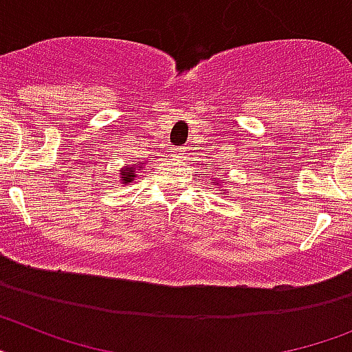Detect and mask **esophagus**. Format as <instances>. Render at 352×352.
Returning a JSON list of instances; mask_svg holds the SVG:
<instances>
[{
	"mask_svg": "<svg viewBox=\"0 0 352 352\" xmlns=\"http://www.w3.org/2000/svg\"><path fill=\"white\" fill-rule=\"evenodd\" d=\"M174 155H176V158H187V147H179Z\"/></svg>",
	"mask_w": 352,
	"mask_h": 352,
	"instance_id": "obj_1",
	"label": "esophagus"
}]
</instances>
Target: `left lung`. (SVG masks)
Returning a JSON list of instances; mask_svg holds the SVG:
<instances>
[{
	"label": "left lung",
	"instance_id": "1",
	"mask_svg": "<svg viewBox=\"0 0 352 352\" xmlns=\"http://www.w3.org/2000/svg\"><path fill=\"white\" fill-rule=\"evenodd\" d=\"M212 183H214V185H217V187H219V185H221V183H225V179H216V178H212Z\"/></svg>",
	"mask_w": 352,
	"mask_h": 352
}]
</instances>
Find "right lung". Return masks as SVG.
<instances>
[{"instance_id":"1","label":"right lung","mask_w":352,"mask_h":352,"mask_svg":"<svg viewBox=\"0 0 352 352\" xmlns=\"http://www.w3.org/2000/svg\"><path fill=\"white\" fill-rule=\"evenodd\" d=\"M142 169H144V167L140 165V162H138V164L126 165V167L120 170V183H122V185H131V183L135 182L136 173H138V170H142Z\"/></svg>"}]
</instances>
